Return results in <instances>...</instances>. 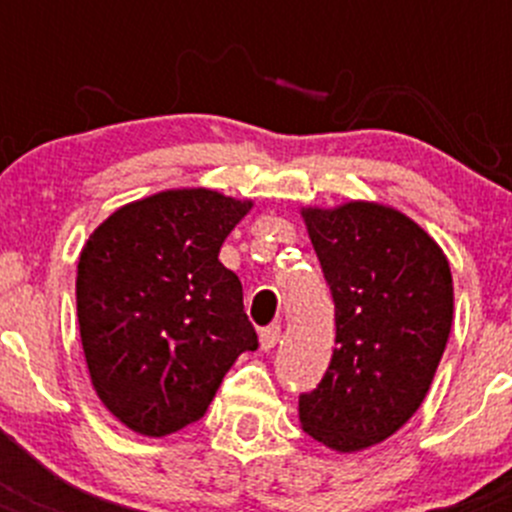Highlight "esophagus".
<instances>
[{"label":"esophagus","instance_id":"esophagus-1","mask_svg":"<svg viewBox=\"0 0 512 512\" xmlns=\"http://www.w3.org/2000/svg\"><path fill=\"white\" fill-rule=\"evenodd\" d=\"M280 334H282L280 324H270V327H265L260 332V347L265 349V352L275 349L277 342H280Z\"/></svg>","mask_w":512,"mask_h":512}]
</instances>
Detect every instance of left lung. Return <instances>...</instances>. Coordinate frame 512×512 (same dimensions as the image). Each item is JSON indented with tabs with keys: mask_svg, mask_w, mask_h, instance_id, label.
<instances>
[{
	"mask_svg": "<svg viewBox=\"0 0 512 512\" xmlns=\"http://www.w3.org/2000/svg\"><path fill=\"white\" fill-rule=\"evenodd\" d=\"M302 218L332 289L339 347L317 389L299 396V421L334 451H361L426 399L451 334V267L428 232L386 205L354 200Z\"/></svg>",
	"mask_w": 512,
	"mask_h": 512,
	"instance_id": "1",
	"label": "left lung"
}]
</instances>
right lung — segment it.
<instances>
[{
  "mask_svg": "<svg viewBox=\"0 0 512 512\" xmlns=\"http://www.w3.org/2000/svg\"><path fill=\"white\" fill-rule=\"evenodd\" d=\"M250 200L165 190L108 215L84 245L76 312L91 384L141 436L203 418L223 376L257 334L242 285L218 260Z\"/></svg>",
  "mask_w": 512,
  "mask_h": 512,
  "instance_id": "1",
  "label": "right lung"
}]
</instances>
